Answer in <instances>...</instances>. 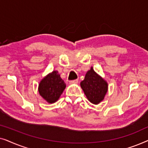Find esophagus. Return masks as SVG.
I'll return each instance as SVG.
<instances>
[{
    "label": "esophagus",
    "instance_id": "34e87169",
    "mask_svg": "<svg viewBox=\"0 0 148 148\" xmlns=\"http://www.w3.org/2000/svg\"><path fill=\"white\" fill-rule=\"evenodd\" d=\"M78 83V79H75V80H73V81H70L69 82V84H76Z\"/></svg>",
    "mask_w": 148,
    "mask_h": 148
}]
</instances>
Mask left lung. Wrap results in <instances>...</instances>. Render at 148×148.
I'll return each mask as SVG.
<instances>
[{
	"mask_svg": "<svg viewBox=\"0 0 148 148\" xmlns=\"http://www.w3.org/2000/svg\"><path fill=\"white\" fill-rule=\"evenodd\" d=\"M80 86L88 100L94 104H98L104 100L108 88L106 81L95 72L92 66L86 73Z\"/></svg>",
	"mask_w": 148,
	"mask_h": 148,
	"instance_id": "1",
	"label": "left lung"
}]
</instances>
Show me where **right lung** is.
Segmentation results:
<instances>
[{"label": "right lung", "instance_id": "obj_1", "mask_svg": "<svg viewBox=\"0 0 148 148\" xmlns=\"http://www.w3.org/2000/svg\"><path fill=\"white\" fill-rule=\"evenodd\" d=\"M66 88V84L57 71L48 73L40 81L38 92L40 96L49 104L56 102Z\"/></svg>", "mask_w": 148, "mask_h": 148}]
</instances>
